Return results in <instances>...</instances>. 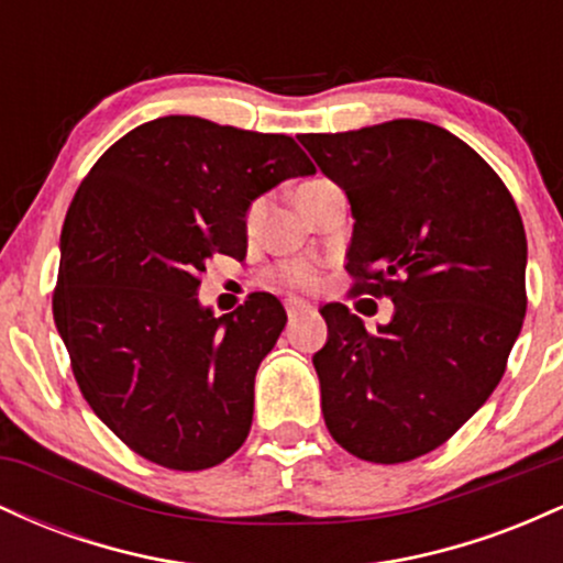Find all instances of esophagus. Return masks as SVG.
<instances>
[{
	"instance_id": "34e87169",
	"label": "esophagus",
	"mask_w": 563,
	"mask_h": 563,
	"mask_svg": "<svg viewBox=\"0 0 563 563\" xmlns=\"http://www.w3.org/2000/svg\"><path fill=\"white\" fill-rule=\"evenodd\" d=\"M286 312H288V322H296L299 318H303V314H312V307L303 301H288L286 303Z\"/></svg>"
}]
</instances>
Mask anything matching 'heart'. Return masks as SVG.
Returning <instances> with one entry per match:
<instances>
[{"label":"heart","instance_id":"b5f03b06","mask_svg":"<svg viewBox=\"0 0 563 563\" xmlns=\"http://www.w3.org/2000/svg\"><path fill=\"white\" fill-rule=\"evenodd\" d=\"M320 185H325V179H312V183H303L299 187V200L307 198L309 192L318 190ZM262 214H264V198H256L254 203L249 206V211H245V228L254 230L256 224H260ZM275 280L286 283V286H294V288H309L318 283V269H314L312 264H303V262L283 264V267L275 269Z\"/></svg>","mask_w":563,"mask_h":563}]
</instances>
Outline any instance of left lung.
I'll return each instance as SVG.
<instances>
[{"label": "left lung", "mask_w": 563, "mask_h": 563, "mask_svg": "<svg viewBox=\"0 0 563 563\" xmlns=\"http://www.w3.org/2000/svg\"><path fill=\"white\" fill-rule=\"evenodd\" d=\"M299 142L352 203V290L394 301L378 331L344 303L320 309L325 426L363 461H412L448 442L506 373L527 312L521 214L474 147L426 121Z\"/></svg>", "instance_id": "obj_1"}]
</instances>
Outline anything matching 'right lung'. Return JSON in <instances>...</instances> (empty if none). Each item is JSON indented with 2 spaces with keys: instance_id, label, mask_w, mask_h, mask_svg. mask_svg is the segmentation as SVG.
I'll use <instances>...</instances> for the list:
<instances>
[{
  "instance_id": "add662e5",
  "label": "right lung",
  "mask_w": 563,
  "mask_h": 563,
  "mask_svg": "<svg viewBox=\"0 0 563 563\" xmlns=\"http://www.w3.org/2000/svg\"><path fill=\"white\" fill-rule=\"evenodd\" d=\"M312 172L288 134L164 115L113 142L76 190L55 325L84 399L145 461L203 471L249 437L256 371L286 312L251 294L214 318L196 290L217 254L245 256L251 200Z\"/></svg>"
}]
</instances>
